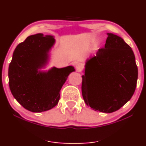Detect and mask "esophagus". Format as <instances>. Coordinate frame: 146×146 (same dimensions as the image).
<instances>
[{
	"mask_svg": "<svg viewBox=\"0 0 146 146\" xmlns=\"http://www.w3.org/2000/svg\"><path fill=\"white\" fill-rule=\"evenodd\" d=\"M75 69L76 71H78V72H81L83 69V65L81 63H77V65H75Z\"/></svg>",
	"mask_w": 146,
	"mask_h": 146,
	"instance_id": "34e87169",
	"label": "esophagus"
}]
</instances>
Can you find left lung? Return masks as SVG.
Here are the masks:
<instances>
[{
    "mask_svg": "<svg viewBox=\"0 0 146 146\" xmlns=\"http://www.w3.org/2000/svg\"><path fill=\"white\" fill-rule=\"evenodd\" d=\"M107 35L104 48L86 62L81 90L87 106L111 113L120 109L134 94L137 67L130 46L116 35Z\"/></svg>",
    "mask_w": 146,
    "mask_h": 146,
    "instance_id": "1",
    "label": "left lung"
}]
</instances>
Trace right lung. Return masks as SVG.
<instances>
[{"mask_svg": "<svg viewBox=\"0 0 146 146\" xmlns=\"http://www.w3.org/2000/svg\"><path fill=\"white\" fill-rule=\"evenodd\" d=\"M55 43L52 36L37 34L28 36L16 46L9 65V87L15 99L26 110L41 112L58 103L60 90L67 77L75 71L72 66L53 67L47 72L42 68Z\"/></svg>", "mask_w": 146, "mask_h": 146, "instance_id": "1", "label": "right lung"}]
</instances>
